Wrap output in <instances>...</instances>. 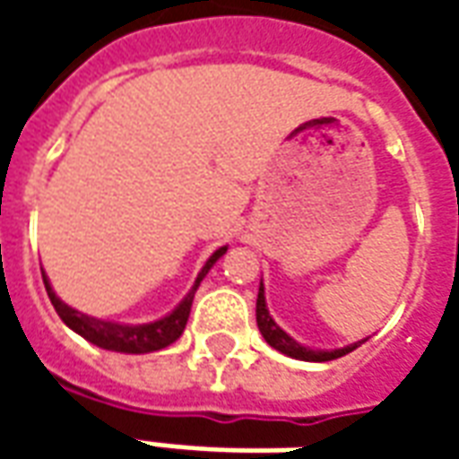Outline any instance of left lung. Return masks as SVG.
Here are the masks:
<instances>
[{
	"label": "left lung",
	"instance_id": "8db88e82",
	"mask_svg": "<svg viewBox=\"0 0 459 459\" xmlns=\"http://www.w3.org/2000/svg\"><path fill=\"white\" fill-rule=\"evenodd\" d=\"M255 319H258L260 334H263V339H265V342H268L273 349H278L280 354L292 356V359H299V361H332V359H339V356L354 351L356 346H361V342H356V344H349V346H344V349L322 351V349H309V346L298 344L295 339L290 337L288 332H282V329L275 325V319L270 317L268 305H265V288H263V282H260L258 302H255Z\"/></svg>",
	"mask_w": 459,
	"mask_h": 459
}]
</instances>
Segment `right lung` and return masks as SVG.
I'll use <instances>...</instances> for the list:
<instances>
[{"mask_svg": "<svg viewBox=\"0 0 459 459\" xmlns=\"http://www.w3.org/2000/svg\"><path fill=\"white\" fill-rule=\"evenodd\" d=\"M226 246L219 248L209 260L206 265L201 268V273L194 280V288L189 290V295L181 299L177 307L171 309L167 317L157 319V322H150V325H120V322H108V319L91 317V315H83L78 309L68 307L64 299L58 298L51 288V282L46 278L44 273V285L48 298H51V305L58 312V317L64 319L65 327H71L75 334H81L83 339H88L91 344L100 346V349H108V351H120V354H150V351H160L164 346L174 344L177 339L181 337V332L186 327V319H189L191 302H194V295L199 290L201 280L206 278V273L213 268V263L226 253Z\"/></svg>", "mask_w": 459, "mask_h": 459, "instance_id": "1", "label": "right lung"}]
</instances>
